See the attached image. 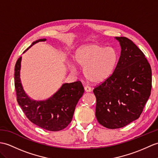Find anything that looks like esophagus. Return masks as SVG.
<instances>
[{
	"label": "esophagus",
	"instance_id": "1",
	"mask_svg": "<svg viewBox=\"0 0 158 158\" xmlns=\"http://www.w3.org/2000/svg\"><path fill=\"white\" fill-rule=\"evenodd\" d=\"M84 89H85V91H86V92H91V88L89 86H85V87H84Z\"/></svg>",
	"mask_w": 158,
	"mask_h": 158
}]
</instances>
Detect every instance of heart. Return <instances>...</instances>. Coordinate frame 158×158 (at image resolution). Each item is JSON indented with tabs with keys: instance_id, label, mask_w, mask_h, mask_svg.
Here are the masks:
<instances>
[{
	"instance_id": "obj_1",
	"label": "heart",
	"mask_w": 158,
	"mask_h": 158,
	"mask_svg": "<svg viewBox=\"0 0 158 158\" xmlns=\"http://www.w3.org/2000/svg\"><path fill=\"white\" fill-rule=\"evenodd\" d=\"M75 63L83 69L87 79L93 83H102L114 72L118 61V54L112 47L89 44L81 46L74 55ZM73 71L75 67L71 65Z\"/></svg>"
}]
</instances>
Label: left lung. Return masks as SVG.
<instances>
[{"label":"left lung","mask_w":158,"mask_h":158,"mask_svg":"<svg viewBox=\"0 0 158 158\" xmlns=\"http://www.w3.org/2000/svg\"><path fill=\"white\" fill-rule=\"evenodd\" d=\"M120 56L112 76L94 88L96 116L110 129L122 128L139 118L152 90V69L143 52L125 37H116Z\"/></svg>","instance_id":"left-lung-1"}]
</instances>
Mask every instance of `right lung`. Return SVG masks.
Masks as SVG:
<instances>
[{
  "label": "right lung",
  "mask_w": 158,
  "mask_h": 158,
  "mask_svg": "<svg viewBox=\"0 0 158 158\" xmlns=\"http://www.w3.org/2000/svg\"><path fill=\"white\" fill-rule=\"evenodd\" d=\"M46 40H36L28 48L35 43ZM21 61V56L18 58L15 67V87L17 102L25 116L35 125L47 131H58L64 129L71 122L76 105L83 94L81 82L77 81L62 84L60 89L46 100H31L25 93L20 80Z\"/></svg>",
  "instance_id": "add662e5"
}]
</instances>
